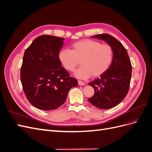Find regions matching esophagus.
Here are the masks:
<instances>
[{
    "label": "esophagus",
    "mask_w": 152,
    "mask_h": 152,
    "mask_svg": "<svg viewBox=\"0 0 152 152\" xmlns=\"http://www.w3.org/2000/svg\"><path fill=\"white\" fill-rule=\"evenodd\" d=\"M78 84H79V86H84L85 83L84 82H82L81 80H78Z\"/></svg>",
    "instance_id": "34e87169"
}]
</instances>
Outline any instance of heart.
<instances>
[{"label": "heart", "instance_id": "1", "mask_svg": "<svg viewBox=\"0 0 152 152\" xmlns=\"http://www.w3.org/2000/svg\"><path fill=\"white\" fill-rule=\"evenodd\" d=\"M72 48V50L61 49L58 58L63 66L69 72L74 70L80 61L82 66L75 72V75L80 79H87L91 75L94 78L103 75L113 61L112 47L99 41L80 40L73 43Z\"/></svg>", "mask_w": 152, "mask_h": 152}]
</instances>
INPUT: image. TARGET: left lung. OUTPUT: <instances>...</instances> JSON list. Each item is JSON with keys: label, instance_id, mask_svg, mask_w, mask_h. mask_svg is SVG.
Segmentation results:
<instances>
[{"label": "left lung", "instance_id": "1", "mask_svg": "<svg viewBox=\"0 0 152 152\" xmlns=\"http://www.w3.org/2000/svg\"><path fill=\"white\" fill-rule=\"evenodd\" d=\"M93 37L106 41L113 49V59L108 70L89 84L94 94L88 99L96 107L109 109L115 107L126 97L129 89L132 65L128 53L123 45L114 37L107 34Z\"/></svg>", "mask_w": 152, "mask_h": 152}]
</instances>
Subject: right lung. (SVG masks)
<instances>
[{"instance_id": "right-lung-1", "label": "right lung", "mask_w": 152, "mask_h": 152, "mask_svg": "<svg viewBox=\"0 0 152 152\" xmlns=\"http://www.w3.org/2000/svg\"><path fill=\"white\" fill-rule=\"evenodd\" d=\"M64 39L42 35L37 37L24 53L21 82L26 97L37 108L55 110L61 106L69 90L78 82L61 66L58 58Z\"/></svg>"}]
</instances>
